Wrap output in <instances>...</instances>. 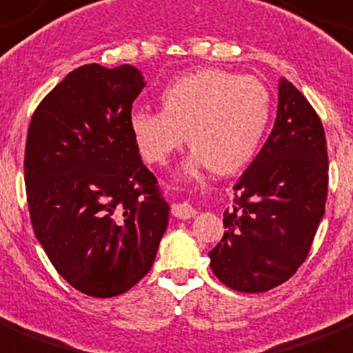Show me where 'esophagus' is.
Returning <instances> with one entry per match:
<instances>
[{
	"instance_id": "esophagus-1",
	"label": "esophagus",
	"mask_w": 353,
	"mask_h": 353,
	"mask_svg": "<svg viewBox=\"0 0 353 353\" xmlns=\"http://www.w3.org/2000/svg\"><path fill=\"white\" fill-rule=\"evenodd\" d=\"M172 214L177 219H190V217L196 216V208L190 205V203H177V205L172 206Z\"/></svg>"
}]
</instances>
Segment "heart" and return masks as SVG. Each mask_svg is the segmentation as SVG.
Returning <instances> with one entry per match:
<instances>
[{
	"mask_svg": "<svg viewBox=\"0 0 353 353\" xmlns=\"http://www.w3.org/2000/svg\"><path fill=\"white\" fill-rule=\"evenodd\" d=\"M163 110L137 108L130 130L141 156L165 163L188 141V176L216 168L232 174L250 161L270 121V94L259 79L221 68H199L176 77L161 92Z\"/></svg>",
	"mask_w": 353,
	"mask_h": 353,
	"instance_id": "obj_1",
	"label": "heart"
}]
</instances>
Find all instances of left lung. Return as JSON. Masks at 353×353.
Segmentation results:
<instances>
[{
    "instance_id": "1",
    "label": "left lung",
    "mask_w": 353,
    "mask_h": 353,
    "mask_svg": "<svg viewBox=\"0 0 353 353\" xmlns=\"http://www.w3.org/2000/svg\"><path fill=\"white\" fill-rule=\"evenodd\" d=\"M234 190L210 268L232 290H272L305 263L328 194L325 128L286 79L279 81L276 125Z\"/></svg>"
}]
</instances>
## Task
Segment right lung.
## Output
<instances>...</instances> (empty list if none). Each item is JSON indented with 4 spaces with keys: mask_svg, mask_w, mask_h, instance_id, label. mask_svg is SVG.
<instances>
[{
    "mask_svg": "<svg viewBox=\"0 0 353 353\" xmlns=\"http://www.w3.org/2000/svg\"><path fill=\"white\" fill-rule=\"evenodd\" d=\"M143 87L132 65H83L43 97L28 125L23 167L34 234L57 274L87 296L130 290L167 230L170 208L130 130Z\"/></svg>",
    "mask_w": 353,
    "mask_h": 353,
    "instance_id": "right-lung-1",
    "label": "right lung"
}]
</instances>
